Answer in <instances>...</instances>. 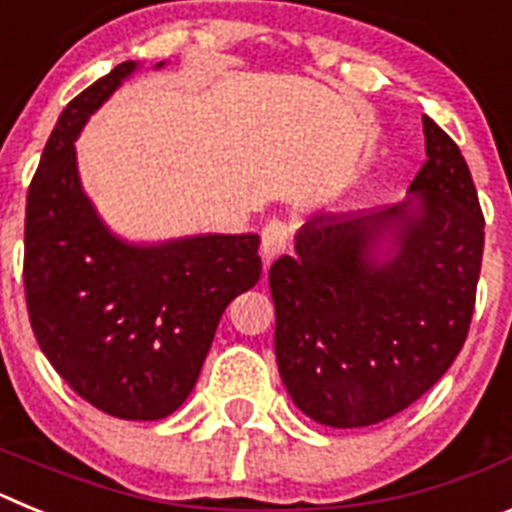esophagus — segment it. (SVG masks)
<instances>
[{"instance_id":"34e87169","label":"esophagus","mask_w":512,"mask_h":512,"mask_svg":"<svg viewBox=\"0 0 512 512\" xmlns=\"http://www.w3.org/2000/svg\"><path fill=\"white\" fill-rule=\"evenodd\" d=\"M289 243V225L282 220H269L261 230V253H264V261H274L279 253H284Z\"/></svg>"}]
</instances>
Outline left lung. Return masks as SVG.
Here are the masks:
<instances>
[{
    "instance_id": "8db88e82",
    "label": "left lung",
    "mask_w": 512,
    "mask_h": 512,
    "mask_svg": "<svg viewBox=\"0 0 512 512\" xmlns=\"http://www.w3.org/2000/svg\"><path fill=\"white\" fill-rule=\"evenodd\" d=\"M425 164L405 202L318 215L295 256L271 264L282 382L330 428H364L413 405L467 341L485 217L459 146L423 115ZM391 251L379 260L381 243Z\"/></svg>"
}]
</instances>
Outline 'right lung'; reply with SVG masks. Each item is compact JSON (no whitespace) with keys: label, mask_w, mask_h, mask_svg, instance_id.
Wrapping results in <instances>:
<instances>
[{"label":"right lung","mask_w":512,"mask_h":512,"mask_svg":"<svg viewBox=\"0 0 512 512\" xmlns=\"http://www.w3.org/2000/svg\"><path fill=\"white\" fill-rule=\"evenodd\" d=\"M133 71L135 61L115 66L58 117L27 192L22 279L40 351L71 390L115 418L161 420L194 390L228 302L259 282L261 241L135 246L99 220L74 140Z\"/></svg>","instance_id":"add662e5"}]
</instances>
